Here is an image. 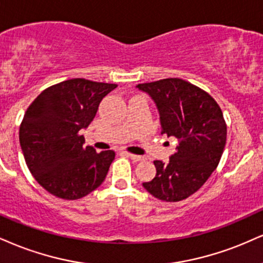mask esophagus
I'll return each mask as SVG.
<instances>
[{"mask_svg":"<svg viewBox=\"0 0 263 263\" xmlns=\"http://www.w3.org/2000/svg\"><path fill=\"white\" fill-rule=\"evenodd\" d=\"M129 159H132L134 162H143L145 158L143 156H136V154H131V153H125Z\"/></svg>","mask_w":263,"mask_h":263,"instance_id":"esophagus-1","label":"esophagus"}]
</instances>
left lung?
Here are the masks:
<instances>
[{"mask_svg":"<svg viewBox=\"0 0 263 263\" xmlns=\"http://www.w3.org/2000/svg\"><path fill=\"white\" fill-rule=\"evenodd\" d=\"M136 88L156 104L160 134L176 137L179 142L166 163L154 160L156 178L142 185L162 201L185 200L202 187L222 158L227 142L222 110L210 94L180 78L142 83Z\"/></svg>","mask_w":263,"mask_h":263,"instance_id":"8db88e82","label":"left lung"}]
</instances>
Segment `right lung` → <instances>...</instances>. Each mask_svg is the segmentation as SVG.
I'll return each instance as SVG.
<instances>
[{
    "mask_svg": "<svg viewBox=\"0 0 263 263\" xmlns=\"http://www.w3.org/2000/svg\"><path fill=\"white\" fill-rule=\"evenodd\" d=\"M118 87L73 78L41 91L24 114L20 143L31 175L47 192L78 200L99 187L115 152L97 153L81 135L103 98Z\"/></svg>",
    "mask_w": 263,
    "mask_h": 263,
    "instance_id": "right-lung-1",
    "label": "right lung"
}]
</instances>
